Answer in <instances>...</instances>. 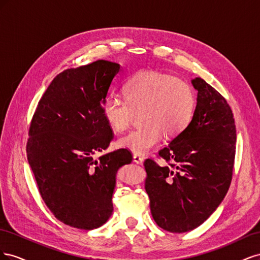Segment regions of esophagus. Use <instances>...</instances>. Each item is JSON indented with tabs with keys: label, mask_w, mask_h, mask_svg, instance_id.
<instances>
[{
	"label": "esophagus",
	"mask_w": 260,
	"mask_h": 260,
	"mask_svg": "<svg viewBox=\"0 0 260 260\" xmlns=\"http://www.w3.org/2000/svg\"><path fill=\"white\" fill-rule=\"evenodd\" d=\"M133 161L137 164H142L144 161V158L142 156H140L138 154H133Z\"/></svg>",
	"instance_id": "1"
}]
</instances>
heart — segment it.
Returning <instances> with one entry per match:
<instances>
[{"label":"heart","instance_id":"heart-1","mask_svg":"<svg viewBox=\"0 0 260 260\" xmlns=\"http://www.w3.org/2000/svg\"><path fill=\"white\" fill-rule=\"evenodd\" d=\"M124 99L111 94L103 103V114L111 127L127 130L141 113L143 125L118 140L119 146L144 155L158 145L164 136L177 137L191 122L195 93L190 83L178 77L144 70L123 86Z\"/></svg>","mask_w":260,"mask_h":260}]
</instances>
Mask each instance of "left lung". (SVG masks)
Returning a JSON list of instances; mask_svg holds the SVG:
<instances>
[{"label":"left lung","mask_w":260,"mask_h":260,"mask_svg":"<svg viewBox=\"0 0 260 260\" xmlns=\"http://www.w3.org/2000/svg\"><path fill=\"white\" fill-rule=\"evenodd\" d=\"M191 122L158 152L167 161H144L145 191L152 216L161 229L182 233L209 218L229 190L235 157L237 129L225 99L202 78Z\"/></svg>","instance_id":"obj_1"}]
</instances>
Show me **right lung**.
I'll list each match as a JSON object with an SVG mask.
<instances>
[{
  "mask_svg": "<svg viewBox=\"0 0 260 260\" xmlns=\"http://www.w3.org/2000/svg\"><path fill=\"white\" fill-rule=\"evenodd\" d=\"M117 62L100 59L54 78L29 128L28 162L39 192L59 221L82 230L103 225L113 214L118 169L132 161L127 148L104 154L114 139L103 103Z\"/></svg>",
  "mask_w": 260,
  "mask_h": 260,
  "instance_id": "1",
  "label": "right lung"
}]
</instances>
